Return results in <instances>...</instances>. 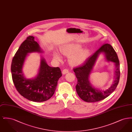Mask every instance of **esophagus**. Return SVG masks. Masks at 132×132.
<instances>
[{
	"label": "esophagus",
	"instance_id": "esophagus-1",
	"mask_svg": "<svg viewBox=\"0 0 132 132\" xmlns=\"http://www.w3.org/2000/svg\"><path fill=\"white\" fill-rule=\"evenodd\" d=\"M68 72H69L68 70H67V69H63V71H62V74L65 75V74H67V73H68Z\"/></svg>",
	"mask_w": 132,
	"mask_h": 132
}]
</instances>
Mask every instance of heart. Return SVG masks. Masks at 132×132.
Wrapping results in <instances>:
<instances>
[{
  "mask_svg": "<svg viewBox=\"0 0 132 132\" xmlns=\"http://www.w3.org/2000/svg\"><path fill=\"white\" fill-rule=\"evenodd\" d=\"M79 44H71L66 45L61 48V52L64 55L70 56L69 62L73 65H78L84 63L89 56V52L87 49H82ZM54 58L61 60V57L58 53H55Z\"/></svg>",
  "mask_w": 132,
  "mask_h": 132,
  "instance_id": "obj_1",
  "label": "heart"
}]
</instances>
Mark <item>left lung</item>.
Here are the masks:
<instances>
[{
    "instance_id": "left-lung-1",
    "label": "left lung",
    "mask_w": 132,
    "mask_h": 132,
    "mask_svg": "<svg viewBox=\"0 0 132 132\" xmlns=\"http://www.w3.org/2000/svg\"><path fill=\"white\" fill-rule=\"evenodd\" d=\"M101 53L105 54L108 62L114 63L116 66V76L113 84L105 91L94 88L90 83L88 79L98 57ZM73 70L78 80L76 86V92L82 100L88 102L99 101L106 98L115 90L119 81V61L112 46L108 44L101 46L92 56L89 57L82 65L74 68Z\"/></svg>"
}]
</instances>
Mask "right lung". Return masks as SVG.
<instances>
[{
    "label": "right lung",
    "instance_id": "add662e5",
    "mask_svg": "<svg viewBox=\"0 0 132 132\" xmlns=\"http://www.w3.org/2000/svg\"><path fill=\"white\" fill-rule=\"evenodd\" d=\"M31 52L43 51L35 38L30 36L21 44L13 58L11 67L13 82L19 94L27 100L43 102L49 100L54 94L62 73L59 67H50L42 58L38 75L34 79L26 78L22 68L26 57Z\"/></svg>",
    "mask_w": 132,
    "mask_h": 132
}]
</instances>
